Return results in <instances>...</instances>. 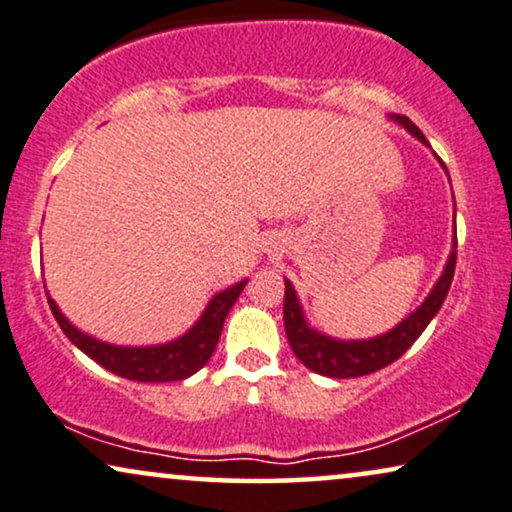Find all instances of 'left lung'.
I'll return each instance as SVG.
<instances>
[{
    "instance_id": "1",
    "label": "left lung",
    "mask_w": 512,
    "mask_h": 512,
    "mask_svg": "<svg viewBox=\"0 0 512 512\" xmlns=\"http://www.w3.org/2000/svg\"><path fill=\"white\" fill-rule=\"evenodd\" d=\"M398 124H403L414 138L428 145L426 135L419 131L407 117H393ZM456 267V243L452 255H449L447 267L442 271L440 281L435 283L431 295L426 302L419 306L412 316H407L403 323L395 325L391 332L379 335L374 339H363V342H339V339L325 337L320 332L311 330L302 316V306L297 302L295 290H292L290 281H285V299H283V320H285V335L295 351V356L309 367L311 372L323 374V377L332 379H351L363 377V374H372L381 370V367L391 365L398 360L410 346L417 342L426 325L431 323L435 313L440 311L442 302H445L449 285L454 278Z\"/></svg>"
}]
</instances>
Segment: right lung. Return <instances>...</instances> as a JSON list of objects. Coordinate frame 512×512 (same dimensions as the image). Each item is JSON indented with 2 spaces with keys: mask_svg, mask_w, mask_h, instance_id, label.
I'll return each instance as SVG.
<instances>
[{
  "mask_svg": "<svg viewBox=\"0 0 512 512\" xmlns=\"http://www.w3.org/2000/svg\"><path fill=\"white\" fill-rule=\"evenodd\" d=\"M245 283L241 281L231 288L217 292L210 299V304L203 311L192 330L185 337L175 339L170 344L161 346H147V349H131V346H112L98 339L84 335L67 320L56 302L49 297V306L56 316L60 330L65 332L67 339L86 353L88 358H93L95 363L105 367V370L119 374L124 379L133 381H180L192 377L194 372H199L203 365L208 363L213 356L217 342H220L224 318L234 302L241 295Z\"/></svg>",
  "mask_w": 512,
  "mask_h": 512,
  "instance_id": "obj_1",
  "label": "right lung"
}]
</instances>
